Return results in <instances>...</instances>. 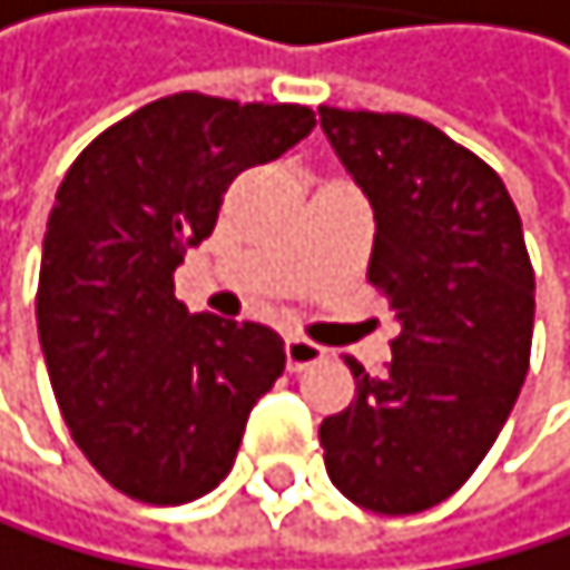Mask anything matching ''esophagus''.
I'll use <instances>...</instances> for the list:
<instances>
[{
	"label": "esophagus",
	"mask_w": 570,
	"mask_h": 570,
	"mask_svg": "<svg viewBox=\"0 0 570 570\" xmlns=\"http://www.w3.org/2000/svg\"><path fill=\"white\" fill-rule=\"evenodd\" d=\"M327 358V347H320L316 341H306V337H285V365L288 372H303L306 365Z\"/></svg>",
	"instance_id": "1"
}]
</instances>
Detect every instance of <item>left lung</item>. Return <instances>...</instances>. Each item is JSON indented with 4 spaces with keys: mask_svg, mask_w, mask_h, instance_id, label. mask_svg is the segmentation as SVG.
Masks as SVG:
<instances>
[{
    "mask_svg": "<svg viewBox=\"0 0 570 570\" xmlns=\"http://www.w3.org/2000/svg\"><path fill=\"white\" fill-rule=\"evenodd\" d=\"M320 128L376 215L368 282L400 327L383 376L344 355L355 400L323 417V463L355 505L414 515L466 484L515 407L533 264L501 177L435 125L320 107Z\"/></svg>",
    "mask_w": 570,
    "mask_h": 570,
    "instance_id": "8db88e82",
    "label": "left lung"
}]
</instances>
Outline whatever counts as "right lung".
Instances as JSON below:
<instances>
[{
    "instance_id": "obj_1",
    "label": "right lung",
    "mask_w": 570,
    "mask_h": 570,
    "mask_svg": "<svg viewBox=\"0 0 570 570\" xmlns=\"http://www.w3.org/2000/svg\"><path fill=\"white\" fill-rule=\"evenodd\" d=\"M313 125L299 104L174 94L97 135L55 194L37 334L76 445L128 498L184 505L208 494L285 372L275 331L190 313L174 271L212 236L233 177L278 159Z\"/></svg>"
}]
</instances>
